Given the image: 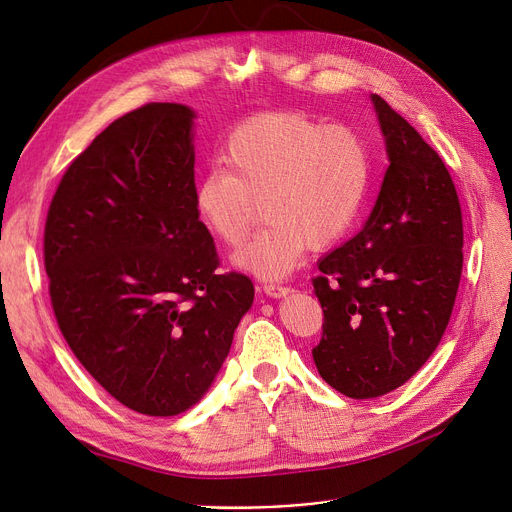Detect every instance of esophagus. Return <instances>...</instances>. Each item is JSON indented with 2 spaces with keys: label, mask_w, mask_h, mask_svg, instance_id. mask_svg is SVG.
<instances>
[{
  "label": "esophagus",
  "mask_w": 512,
  "mask_h": 512,
  "mask_svg": "<svg viewBox=\"0 0 512 512\" xmlns=\"http://www.w3.org/2000/svg\"><path fill=\"white\" fill-rule=\"evenodd\" d=\"M263 291H265V295H270L274 299H280V297H286L288 293H291V286L280 284V282H265L263 284Z\"/></svg>",
  "instance_id": "esophagus-1"
}]
</instances>
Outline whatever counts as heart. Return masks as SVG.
<instances>
[{"label": "heart", "instance_id": "obj_1", "mask_svg": "<svg viewBox=\"0 0 512 512\" xmlns=\"http://www.w3.org/2000/svg\"><path fill=\"white\" fill-rule=\"evenodd\" d=\"M224 165L209 167L194 190L203 226L236 247L253 228L259 203L268 224L234 255L238 268L280 278L307 247L337 242L366 201L372 159L360 131L322 125L303 113H268L236 127Z\"/></svg>", "mask_w": 512, "mask_h": 512}]
</instances>
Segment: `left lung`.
Here are the masks:
<instances>
[{"label": "left lung", "mask_w": 512, "mask_h": 512, "mask_svg": "<svg viewBox=\"0 0 512 512\" xmlns=\"http://www.w3.org/2000/svg\"><path fill=\"white\" fill-rule=\"evenodd\" d=\"M372 104L389 167L364 228L324 255L311 280L324 311L311 349L322 379L353 399L402 387L452 316L462 274V213L450 171L381 98Z\"/></svg>", "instance_id": "obj_1"}]
</instances>
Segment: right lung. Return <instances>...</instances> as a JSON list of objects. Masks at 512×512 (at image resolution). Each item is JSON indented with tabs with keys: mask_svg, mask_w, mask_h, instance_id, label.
Wrapping results in <instances>:
<instances>
[{
	"mask_svg": "<svg viewBox=\"0 0 512 512\" xmlns=\"http://www.w3.org/2000/svg\"><path fill=\"white\" fill-rule=\"evenodd\" d=\"M194 110L152 102L69 165L43 234L50 299L77 360L123 406L175 416L201 399L253 305L217 274L194 207Z\"/></svg>",
	"mask_w": 512,
	"mask_h": 512,
	"instance_id": "right-lung-1",
	"label": "right lung"
}]
</instances>
